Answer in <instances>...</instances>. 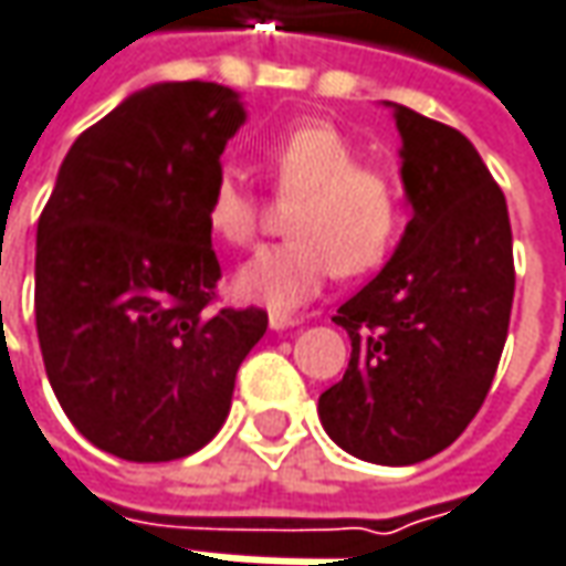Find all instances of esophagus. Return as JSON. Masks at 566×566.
Segmentation results:
<instances>
[{
    "label": "esophagus",
    "mask_w": 566,
    "mask_h": 566,
    "mask_svg": "<svg viewBox=\"0 0 566 566\" xmlns=\"http://www.w3.org/2000/svg\"><path fill=\"white\" fill-rule=\"evenodd\" d=\"M268 324H271V331H290V327H298V324H302V317L283 315V312H271Z\"/></svg>",
    "instance_id": "esophagus-1"
}]
</instances>
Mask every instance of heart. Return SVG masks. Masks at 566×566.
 <instances>
[{
  "instance_id": "heart-1",
  "label": "heart",
  "mask_w": 566,
  "mask_h": 566,
  "mask_svg": "<svg viewBox=\"0 0 566 566\" xmlns=\"http://www.w3.org/2000/svg\"><path fill=\"white\" fill-rule=\"evenodd\" d=\"M276 188L298 195L286 229L293 239L268 245L232 276L242 302L295 312L343 268L361 273L384 261L400 232V195L378 169L361 166L356 144L334 122L305 119L261 144ZM207 229L227 245H249L258 232V198L223 169L207 191Z\"/></svg>"
}]
</instances>
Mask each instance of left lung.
Wrapping results in <instances>:
<instances>
[{
	"label": "left lung",
	"instance_id": "1",
	"mask_svg": "<svg viewBox=\"0 0 566 566\" xmlns=\"http://www.w3.org/2000/svg\"><path fill=\"white\" fill-rule=\"evenodd\" d=\"M387 106L412 220L378 276L339 305L353 353L317 416L346 453L412 467L453 444L489 397L511 324L513 235L467 135Z\"/></svg>",
	"mask_w": 566,
	"mask_h": 566
}]
</instances>
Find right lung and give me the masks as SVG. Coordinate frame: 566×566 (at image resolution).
Listing matches in <instances>:
<instances>
[{"label":"right lung","instance_id":"obj_1","mask_svg":"<svg viewBox=\"0 0 566 566\" xmlns=\"http://www.w3.org/2000/svg\"><path fill=\"white\" fill-rule=\"evenodd\" d=\"M242 125V97L213 81L135 91L72 144L40 213L33 312L46 378L77 431L119 460L201 450L268 331L261 308H207L220 280L207 191Z\"/></svg>","mask_w":566,"mask_h":566}]
</instances>
